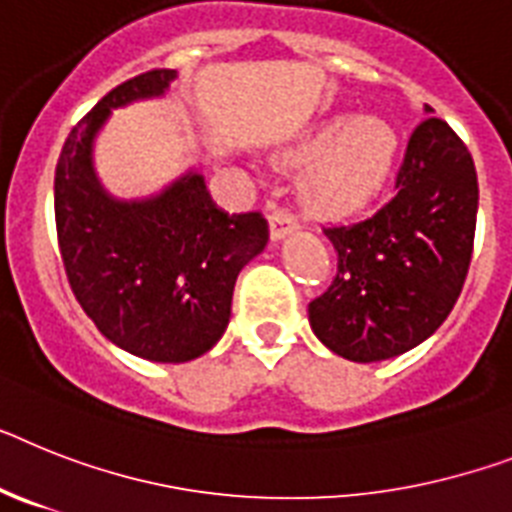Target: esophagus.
Segmentation results:
<instances>
[{
	"mask_svg": "<svg viewBox=\"0 0 512 512\" xmlns=\"http://www.w3.org/2000/svg\"><path fill=\"white\" fill-rule=\"evenodd\" d=\"M295 227H298V219H295L293 211L274 209L272 214H269V230H272L274 240L285 238L287 232H293Z\"/></svg>",
	"mask_w": 512,
	"mask_h": 512,
	"instance_id": "34e87169",
	"label": "esophagus"
}]
</instances>
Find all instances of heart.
Here are the masks:
<instances>
[{"mask_svg": "<svg viewBox=\"0 0 512 512\" xmlns=\"http://www.w3.org/2000/svg\"><path fill=\"white\" fill-rule=\"evenodd\" d=\"M398 135L377 114H332L316 125L298 159H314L303 180L308 209L342 217L377 198L395 164Z\"/></svg>", "mask_w": 512, "mask_h": 512, "instance_id": "b5f03b06", "label": "heart"}]
</instances>
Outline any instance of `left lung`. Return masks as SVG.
I'll use <instances>...</instances> for the list:
<instances>
[{
    "mask_svg": "<svg viewBox=\"0 0 512 512\" xmlns=\"http://www.w3.org/2000/svg\"><path fill=\"white\" fill-rule=\"evenodd\" d=\"M476 209L471 151L445 120L426 117L408 138L395 196L361 222L324 227L337 272L308 303L316 337L358 363L400 356L424 342L463 290Z\"/></svg>",
    "mask_w": 512,
    "mask_h": 512,
    "instance_id": "left-lung-1",
    "label": "left lung"
}]
</instances>
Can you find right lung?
<instances>
[{
	"mask_svg": "<svg viewBox=\"0 0 512 512\" xmlns=\"http://www.w3.org/2000/svg\"><path fill=\"white\" fill-rule=\"evenodd\" d=\"M175 70L156 67L112 88L70 130L54 170L57 246L75 301L133 356L183 363L204 356L230 322L240 269L264 251L261 211L227 214L201 175L141 204L99 188L91 141L109 109L162 94Z\"/></svg>",
	"mask_w": 512,
	"mask_h": 512,
	"instance_id": "1",
	"label": "right lung"
}]
</instances>
